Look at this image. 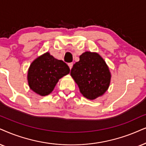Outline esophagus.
<instances>
[{"instance_id":"1","label":"esophagus","mask_w":146,"mask_h":146,"mask_svg":"<svg viewBox=\"0 0 146 146\" xmlns=\"http://www.w3.org/2000/svg\"><path fill=\"white\" fill-rule=\"evenodd\" d=\"M68 65H69V69H72V67H73V64L72 63V62H70V63L68 64Z\"/></svg>"}]
</instances>
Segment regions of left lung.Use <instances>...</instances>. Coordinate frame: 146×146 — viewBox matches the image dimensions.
<instances>
[{
    "instance_id": "1",
    "label": "left lung",
    "mask_w": 146,
    "mask_h": 146,
    "mask_svg": "<svg viewBox=\"0 0 146 146\" xmlns=\"http://www.w3.org/2000/svg\"><path fill=\"white\" fill-rule=\"evenodd\" d=\"M71 75L85 98L94 100L108 90L111 75L104 60L96 52H85L71 69Z\"/></svg>"
}]
</instances>
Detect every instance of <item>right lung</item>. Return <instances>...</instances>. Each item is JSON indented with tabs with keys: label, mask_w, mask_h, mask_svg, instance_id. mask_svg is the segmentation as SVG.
I'll list each match as a JSON object with an SVG mask.
<instances>
[{
	"label": "right lung",
	"mask_w": 146,
	"mask_h": 146,
	"mask_svg": "<svg viewBox=\"0 0 146 146\" xmlns=\"http://www.w3.org/2000/svg\"><path fill=\"white\" fill-rule=\"evenodd\" d=\"M69 72L65 62L46 52L30 64L27 73L29 86L37 94L45 96L53 91L58 80Z\"/></svg>",
	"instance_id": "obj_1"
}]
</instances>
